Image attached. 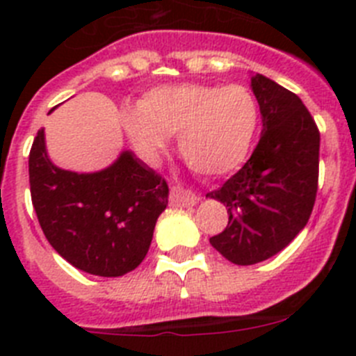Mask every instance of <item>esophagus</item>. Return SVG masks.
<instances>
[{
  "instance_id": "obj_1",
  "label": "esophagus",
  "mask_w": 356,
  "mask_h": 356,
  "mask_svg": "<svg viewBox=\"0 0 356 356\" xmlns=\"http://www.w3.org/2000/svg\"><path fill=\"white\" fill-rule=\"evenodd\" d=\"M171 201L176 207H194L200 201V196H196L191 191H185L180 187H172L171 191Z\"/></svg>"
}]
</instances>
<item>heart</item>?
<instances>
[{"label":"heart","mask_w":356,"mask_h":356,"mask_svg":"<svg viewBox=\"0 0 356 356\" xmlns=\"http://www.w3.org/2000/svg\"><path fill=\"white\" fill-rule=\"evenodd\" d=\"M259 119V103L244 85L181 81L147 90L139 108L122 114V127L147 159L176 135L178 151L194 171L222 176L246 160Z\"/></svg>","instance_id":"1"}]
</instances>
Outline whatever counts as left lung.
<instances>
[{
  "mask_svg": "<svg viewBox=\"0 0 356 356\" xmlns=\"http://www.w3.org/2000/svg\"><path fill=\"white\" fill-rule=\"evenodd\" d=\"M262 114L253 155L221 188L228 226L210 244L229 262L251 266L287 248L307 226L319 178V130L300 97L264 74L251 76Z\"/></svg>",
  "mask_w": 356,
  "mask_h": 356,
  "instance_id": "1",
  "label": "left lung"
}]
</instances>
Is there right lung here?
<instances>
[{
	"instance_id": "right-lung-1",
	"label": "right lung",
	"mask_w": 356,
	"mask_h": 356,
	"mask_svg": "<svg viewBox=\"0 0 356 356\" xmlns=\"http://www.w3.org/2000/svg\"><path fill=\"white\" fill-rule=\"evenodd\" d=\"M28 169L39 225L62 259L106 278L127 275L143 262L156 219L168 207L169 187L131 151H122L102 171H67L49 160L40 128Z\"/></svg>"
}]
</instances>
